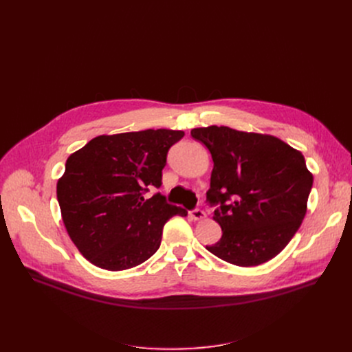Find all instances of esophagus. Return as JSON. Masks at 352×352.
Returning <instances> with one entry per match:
<instances>
[{
	"instance_id": "1",
	"label": "esophagus",
	"mask_w": 352,
	"mask_h": 352,
	"mask_svg": "<svg viewBox=\"0 0 352 352\" xmlns=\"http://www.w3.org/2000/svg\"><path fill=\"white\" fill-rule=\"evenodd\" d=\"M191 218L194 219V221H201V219H204L206 217H207V214L204 212V211H202V210H194V211H191Z\"/></svg>"
}]
</instances>
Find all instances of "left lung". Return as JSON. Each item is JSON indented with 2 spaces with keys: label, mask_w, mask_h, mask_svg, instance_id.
<instances>
[{
  "label": "left lung",
  "mask_w": 352,
  "mask_h": 352,
  "mask_svg": "<svg viewBox=\"0 0 352 352\" xmlns=\"http://www.w3.org/2000/svg\"><path fill=\"white\" fill-rule=\"evenodd\" d=\"M191 135L212 157L207 199L223 236L210 252L238 267H255L278 255L307 214L312 174L304 155L268 134L202 126Z\"/></svg>",
  "instance_id": "obj_1"
}]
</instances>
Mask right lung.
I'll use <instances>...</instances> for the list:
<instances>
[{"label":"right lung","mask_w":352,"mask_h":352,"mask_svg":"<svg viewBox=\"0 0 352 352\" xmlns=\"http://www.w3.org/2000/svg\"><path fill=\"white\" fill-rule=\"evenodd\" d=\"M184 137L174 129L98 135L72 153L57 182L61 218L87 260L108 271L137 267L160 248L162 228L187 211L148 187L161 186L170 146Z\"/></svg>","instance_id":"1"}]
</instances>
